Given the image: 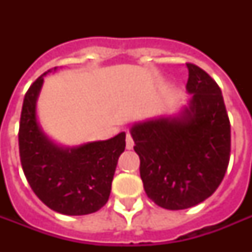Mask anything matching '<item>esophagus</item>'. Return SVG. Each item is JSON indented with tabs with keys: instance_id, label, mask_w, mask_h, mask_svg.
Segmentation results:
<instances>
[{
	"instance_id": "34e87169",
	"label": "esophagus",
	"mask_w": 252,
	"mask_h": 252,
	"mask_svg": "<svg viewBox=\"0 0 252 252\" xmlns=\"http://www.w3.org/2000/svg\"><path fill=\"white\" fill-rule=\"evenodd\" d=\"M126 149H128V150L133 149L134 141H133V138H132V136H130V133H126Z\"/></svg>"
}]
</instances>
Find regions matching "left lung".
Listing matches in <instances>:
<instances>
[{"label":"left lung","mask_w":252,"mask_h":252,"mask_svg":"<svg viewBox=\"0 0 252 252\" xmlns=\"http://www.w3.org/2000/svg\"><path fill=\"white\" fill-rule=\"evenodd\" d=\"M187 69V106L130 126L146 195L170 211L212 196L230 159V122L219 85L199 66Z\"/></svg>","instance_id":"left-lung-1"}]
</instances>
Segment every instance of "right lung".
Instances as JSON below:
<instances>
[{"mask_svg": "<svg viewBox=\"0 0 252 252\" xmlns=\"http://www.w3.org/2000/svg\"><path fill=\"white\" fill-rule=\"evenodd\" d=\"M56 69L41 74L25 95L18 134L21 163L32 191L47 207L61 215H90L110 197L126 132L72 148L48 137L37 122L36 104L44 77Z\"/></svg>", "mask_w": 252, "mask_h": 252, "instance_id": "right-lung-1", "label": "right lung"}]
</instances>
